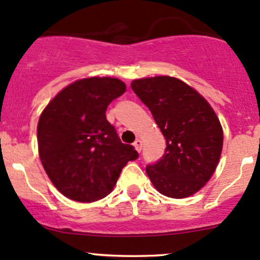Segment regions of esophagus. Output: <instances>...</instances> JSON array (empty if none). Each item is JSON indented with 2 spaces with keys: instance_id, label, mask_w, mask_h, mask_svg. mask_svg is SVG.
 I'll use <instances>...</instances> for the list:
<instances>
[{
  "instance_id": "obj_1",
  "label": "esophagus",
  "mask_w": 260,
  "mask_h": 260,
  "mask_svg": "<svg viewBox=\"0 0 260 260\" xmlns=\"http://www.w3.org/2000/svg\"><path fill=\"white\" fill-rule=\"evenodd\" d=\"M133 146H135L136 151H137V152L142 151V141H141L140 138H138V140H136V142L133 143Z\"/></svg>"
}]
</instances>
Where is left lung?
I'll use <instances>...</instances> for the list:
<instances>
[{"label": "left lung", "instance_id": "left-lung-1", "mask_svg": "<svg viewBox=\"0 0 260 260\" xmlns=\"http://www.w3.org/2000/svg\"><path fill=\"white\" fill-rule=\"evenodd\" d=\"M166 140V152L147 175L167 198L185 199L206 185L222 151V127L209 102L185 81L152 77L131 83Z\"/></svg>", "mask_w": 260, "mask_h": 260}]
</instances>
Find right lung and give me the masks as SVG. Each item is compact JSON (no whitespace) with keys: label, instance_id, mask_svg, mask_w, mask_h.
<instances>
[{"label":"right lung","instance_id":"1","mask_svg":"<svg viewBox=\"0 0 260 260\" xmlns=\"http://www.w3.org/2000/svg\"><path fill=\"white\" fill-rule=\"evenodd\" d=\"M124 91L125 84L117 78H84L60 90L40 114L41 164L52 185L70 200L106 198L123 167L138 157L106 118L109 103Z\"/></svg>","mask_w":260,"mask_h":260}]
</instances>
